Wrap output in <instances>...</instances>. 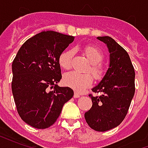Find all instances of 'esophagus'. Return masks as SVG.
Wrapping results in <instances>:
<instances>
[{
    "instance_id": "esophagus-1",
    "label": "esophagus",
    "mask_w": 148,
    "mask_h": 148,
    "mask_svg": "<svg viewBox=\"0 0 148 148\" xmlns=\"http://www.w3.org/2000/svg\"><path fill=\"white\" fill-rule=\"evenodd\" d=\"M74 98H78V97H80V94H79V93H77V92H75L74 94Z\"/></svg>"
}]
</instances>
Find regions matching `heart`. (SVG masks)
<instances>
[{
    "label": "heart",
    "instance_id": "1",
    "mask_svg": "<svg viewBox=\"0 0 148 148\" xmlns=\"http://www.w3.org/2000/svg\"><path fill=\"white\" fill-rule=\"evenodd\" d=\"M83 51L91 62L90 72L97 79L101 78L104 73L102 66L99 64V62L102 61L103 59L101 51L93 46H86L83 49ZM73 55L74 51L71 50L65 51L60 55L58 58V62L62 69L69 70L71 68ZM63 82L66 86L71 87L75 91L82 92L92 84L93 77L90 74H79L77 72H70L65 75Z\"/></svg>",
    "mask_w": 148,
    "mask_h": 148
}]
</instances>
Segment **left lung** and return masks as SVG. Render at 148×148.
Here are the masks:
<instances>
[{"instance_id": "8db88e82", "label": "left lung", "mask_w": 148, "mask_h": 148, "mask_svg": "<svg viewBox=\"0 0 148 148\" xmlns=\"http://www.w3.org/2000/svg\"><path fill=\"white\" fill-rule=\"evenodd\" d=\"M97 39L109 49V65L102 79L92 89L99 95H89L93 106L85 113V119L93 130L106 132L117 127L127 115L135 93V71L127 51L114 39Z\"/></svg>"}]
</instances>
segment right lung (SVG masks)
<instances>
[{"mask_svg":"<svg viewBox=\"0 0 148 148\" xmlns=\"http://www.w3.org/2000/svg\"><path fill=\"white\" fill-rule=\"evenodd\" d=\"M74 37L42 31L21 46L12 62V91L20 116L32 127L44 129L55 124L66 102L74 96L62 78L59 56ZM54 90L49 91V88Z\"/></svg>","mask_w":148,"mask_h":148,"instance_id":"add662e5","label":"right lung"}]
</instances>
